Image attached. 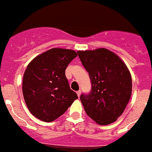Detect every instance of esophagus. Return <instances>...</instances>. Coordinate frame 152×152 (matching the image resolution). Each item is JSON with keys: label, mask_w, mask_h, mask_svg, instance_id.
<instances>
[{"label": "esophagus", "mask_w": 152, "mask_h": 152, "mask_svg": "<svg viewBox=\"0 0 152 152\" xmlns=\"http://www.w3.org/2000/svg\"><path fill=\"white\" fill-rule=\"evenodd\" d=\"M81 90H79V91H77V95L78 97H80V96H81Z\"/></svg>", "instance_id": "esophagus-1"}]
</instances>
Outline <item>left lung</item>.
Wrapping results in <instances>:
<instances>
[{"instance_id": "left-lung-1", "label": "left lung", "mask_w": 152, "mask_h": 152, "mask_svg": "<svg viewBox=\"0 0 152 152\" xmlns=\"http://www.w3.org/2000/svg\"><path fill=\"white\" fill-rule=\"evenodd\" d=\"M77 53L91 82V92L80 97L85 112L99 125L114 123L123 114L132 93L129 69L118 55L106 48Z\"/></svg>"}]
</instances>
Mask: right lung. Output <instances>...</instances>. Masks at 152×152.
<instances>
[{"label":"right lung","instance_id":"1","mask_svg":"<svg viewBox=\"0 0 152 152\" xmlns=\"http://www.w3.org/2000/svg\"><path fill=\"white\" fill-rule=\"evenodd\" d=\"M77 56L75 50L53 48L36 56L26 67L22 81L24 99L30 113L44 122L64 113L77 94L70 88L65 70Z\"/></svg>","mask_w":152,"mask_h":152}]
</instances>
